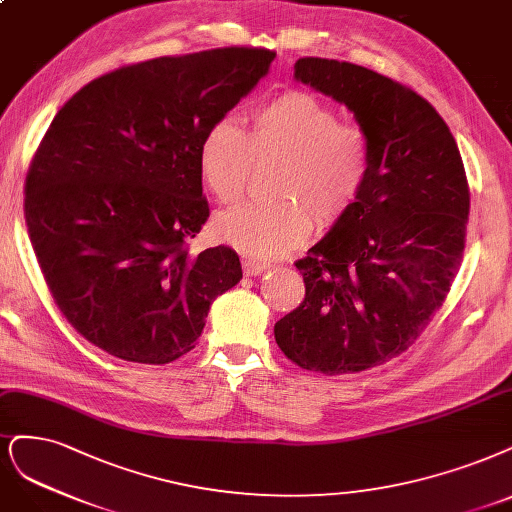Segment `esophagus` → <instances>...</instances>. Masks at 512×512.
Segmentation results:
<instances>
[{
	"mask_svg": "<svg viewBox=\"0 0 512 512\" xmlns=\"http://www.w3.org/2000/svg\"><path fill=\"white\" fill-rule=\"evenodd\" d=\"M241 264H243V271H245V275H260L262 271H267V264H264V262H258V260L245 258Z\"/></svg>",
	"mask_w": 512,
	"mask_h": 512,
	"instance_id": "esophagus-1",
	"label": "esophagus"
}]
</instances>
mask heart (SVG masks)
I'll list each match as a JSON object with an SVG mask.
<instances>
[{
  "label": "heart",
  "instance_id": "1",
  "mask_svg": "<svg viewBox=\"0 0 512 512\" xmlns=\"http://www.w3.org/2000/svg\"><path fill=\"white\" fill-rule=\"evenodd\" d=\"M256 165L279 163L271 195L277 201L224 211L220 241L256 258L292 252L317 226L337 222L364 188L370 139L358 122L307 91H286L252 112L250 129L222 118L199 144V173L220 203H237Z\"/></svg>",
  "mask_w": 512,
  "mask_h": 512
}]
</instances>
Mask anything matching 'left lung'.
I'll list each match as a JSON object with an SVG mask.
<instances>
[{
    "label": "left lung",
    "instance_id": "left-lung-1",
    "mask_svg": "<svg viewBox=\"0 0 512 512\" xmlns=\"http://www.w3.org/2000/svg\"><path fill=\"white\" fill-rule=\"evenodd\" d=\"M294 78L354 112L370 171L296 262L305 301L275 324V341L301 368L360 373L409 349L447 298L466 243V171L447 122L411 88L317 57L298 59Z\"/></svg>",
    "mask_w": 512,
    "mask_h": 512
}]
</instances>
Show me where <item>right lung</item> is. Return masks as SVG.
I'll use <instances>...</instances> for the list:
<instances>
[{
  "mask_svg": "<svg viewBox=\"0 0 512 512\" xmlns=\"http://www.w3.org/2000/svg\"><path fill=\"white\" fill-rule=\"evenodd\" d=\"M273 59L231 46L127 65L50 122L25 182L29 239L65 320L110 356L178 360L243 277L226 245L186 250L209 218L199 144Z\"/></svg>",
  "mask_w": 512,
  "mask_h": 512,
  "instance_id": "right-lung-1",
  "label": "right lung"
}]
</instances>
